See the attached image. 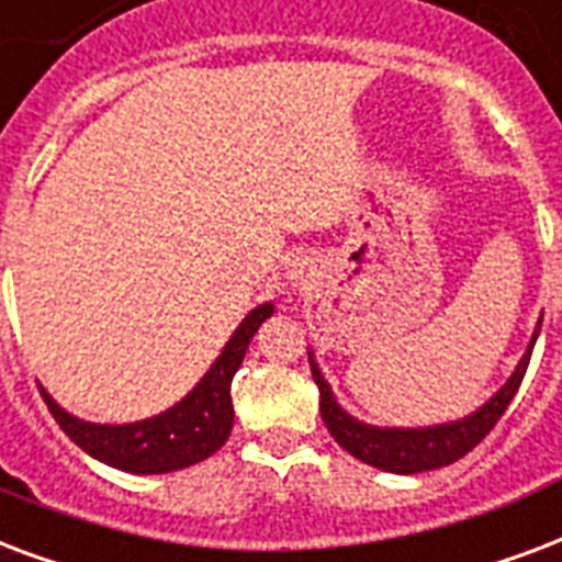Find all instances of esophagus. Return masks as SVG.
Returning <instances> with one entry per match:
<instances>
[{"label": "esophagus", "instance_id": "34e87169", "mask_svg": "<svg viewBox=\"0 0 562 562\" xmlns=\"http://www.w3.org/2000/svg\"><path fill=\"white\" fill-rule=\"evenodd\" d=\"M315 262L312 259H294L289 268V282L294 289H310L312 282H315Z\"/></svg>", "mask_w": 562, "mask_h": 562}]
</instances>
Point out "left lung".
Instances as JSON below:
<instances>
[{
  "label": "left lung",
  "mask_w": 562,
  "mask_h": 562,
  "mask_svg": "<svg viewBox=\"0 0 562 562\" xmlns=\"http://www.w3.org/2000/svg\"><path fill=\"white\" fill-rule=\"evenodd\" d=\"M539 327H542V318L537 321V329L528 341V350L525 357L519 359L516 371L509 374V380L501 385L498 392L486 401L483 406H477L474 413L462 415L457 422H442L430 424V427H380V424L359 422L353 415L338 404L336 395H333V385L324 380L318 362H315V353L310 348V366L312 376H315V385L321 392V418L327 424L329 436L336 439L350 457H357L359 462L366 465H374L380 471H392V474H418V471H434L442 469V465H451L460 457L481 442L483 436L490 434L492 427L498 424V418L507 413L509 401L516 397L521 385V376L528 371L530 353H533V345H537Z\"/></svg>",
  "instance_id": "1"
}]
</instances>
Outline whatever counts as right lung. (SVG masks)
I'll return each instance as SVG.
<instances>
[{
  "instance_id": "1",
  "label": "right lung",
  "mask_w": 562,
  "mask_h": 562,
  "mask_svg": "<svg viewBox=\"0 0 562 562\" xmlns=\"http://www.w3.org/2000/svg\"><path fill=\"white\" fill-rule=\"evenodd\" d=\"M273 315V303H259L247 312V318L235 327L229 341L214 359L212 368L200 376V383L179 404L167 406L165 413L128 424H97L67 413L41 385V395L61 430L91 453L93 460L128 474H167L209 460L221 451L233 430V376L241 368L250 338L259 333L265 321Z\"/></svg>"
}]
</instances>
